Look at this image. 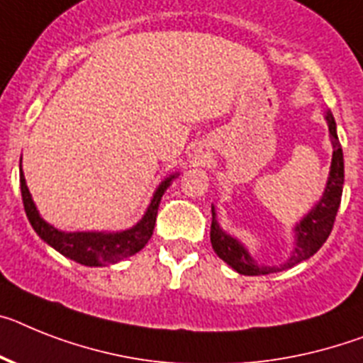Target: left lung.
Returning a JSON list of instances; mask_svg holds the SVG:
<instances>
[{"instance_id": "left-lung-1", "label": "left lung", "mask_w": 363, "mask_h": 363, "mask_svg": "<svg viewBox=\"0 0 363 363\" xmlns=\"http://www.w3.org/2000/svg\"><path fill=\"white\" fill-rule=\"evenodd\" d=\"M325 120H327L332 144V162L330 172H328L327 186L323 190L321 199L310 208L308 214H304L299 219V223H295V247L284 264H279V266H260L252 258L249 249L238 238H234L233 234L225 233L223 228L219 227L216 206L212 205V225H210L212 249H214L216 255L227 266L233 267L240 275H267V273H279V271L290 269L295 264L313 257L321 249L323 243L327 242L328 234H330L332 227H334V219H336L340 203H342L345 167H343L342 144H340V138H337L336 120H334L330 111H327Z\"/></svg>"}]
</instances>
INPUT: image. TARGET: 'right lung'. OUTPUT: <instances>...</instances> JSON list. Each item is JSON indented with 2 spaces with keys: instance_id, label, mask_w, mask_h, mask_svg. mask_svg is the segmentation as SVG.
<instances>
[{
  "instance_id": "add662e5",
  "label": "right lung",
  "mask_w": 363,
  "mask_h": 363,
  "mask_svg": "<svg viewBox=\"0 0 363 363\" xmlns=\"http://www.w3.org/2000/svg\"><path fill=\"white\" fill-rule=\"evenodd\" d=\"M179 177V173L167 175L155 190L151 203H149L145 214L142 216L138 223L125 230H75V233H66L59 230L51 223H48L40 216L33 201L31 191L27 188L23 169L20 162V188L21 199H23V208H26L27 219L35 233L44 240L50 247L59 251L62 257L69 260L83 264L90 267H101L108 264H118L123 258H129L145 247L151 234H153L155 221H157V212L164 191L169 188L172 181Z\"/></svg>"
}]
</instances>
